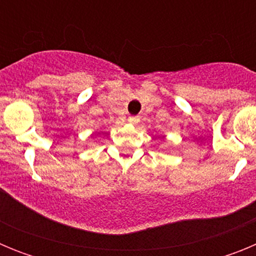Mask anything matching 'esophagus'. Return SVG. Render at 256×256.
<instances>
[{"instance_id":"1","label":"esophagus","mask_w":256,"mask_h":256,"mask_svg":"<svg viewBox=\"0 0 256 256\" xmlns=\"http://www.w3.org/2000/svg\"><path fill=\"white\" fill-rule=\"evenodd\" d=\"M128 122H130V124H137L140 122V118L138 116H130L128 118Z\"/></svg>"}]
</instances>
